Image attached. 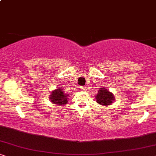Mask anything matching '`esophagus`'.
Listing matches in <instances>:
<instances>
[{
	"mask_svg": "<svg viewBox=\"0 0 156 156\" xmlns=\"http://www.w3.org/2000/svg\"><path fill=\"white\" fill-rule=\"evenodd\" d=\"M80 89L82 91H86L87 90V89H86V87H80Z\"/></svg>",
	"mask_w": 156,
	"mask_h": 156,
	"instance_id": "34e87169",
	"label": "esophagus"
}]
</instances>
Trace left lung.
I'll use <instances>...</instances> for the list:
<instances>
[{
    "label": "left lung",
    "instance_id": "1",
    "mask_svg": "<svg viewBox=\"0 0 156 156\" xmlns=\"http://www.w3.org/2000/svg\"><path fill=\"white\" fill-rule=\"evenodd\" d=\"M95 98L97 103L104 106L111 105L115 101V97L113 93L104 87L100 88L98 90V93L95 96Z\"/></svg>",
    "mask_w": 156,
    "mask_h": 156
}]
</instances>
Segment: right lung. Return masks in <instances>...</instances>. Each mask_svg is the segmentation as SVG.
<instances>
[{"label":"right lung","instance_id":"obj_1","mask_svg":"<svg viewBox=\"0 0 156 156\" xmlns=\"http://www.w3.org/2000/svg\"><path fill=\"white\" fill-rule=\"evenodd\" d=\"M69 94L64 92L62 87H57L53 90L50 95V100L52 104H56L59 106H65L68 102Z\"/></svg>","mask_w":156,"mask_h":156}]
</instances>
